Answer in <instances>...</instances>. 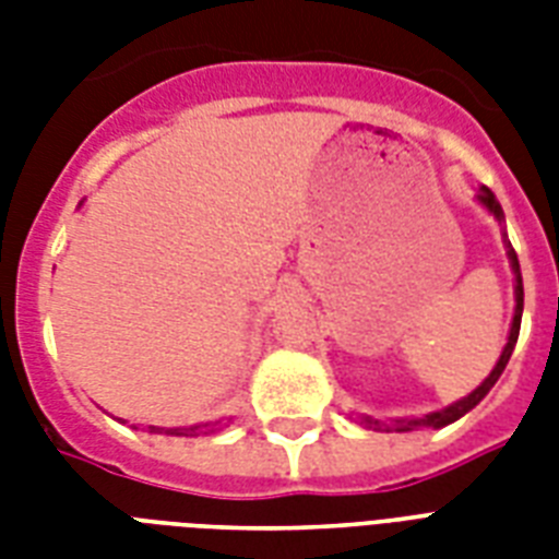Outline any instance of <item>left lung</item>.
I'll return each mask as SVG.
<instances>
[{
  "instance_id": "1",
  "label": "left lung",
  "mask_w": 559,
  "mask_h": 559,
  "mask_svg": "<svg viewBox=\"0 0 559 559\" xmlns=\"http://www.w3.org/2000/svg\"><path fill=\"white\" fill-rule=\"evenodd\" d=\"M476 200L485 205L490 214H493L499 223L504 226V211L502 205H499V200H496V193L490 191L487 186L478 188ZM502 240H504V252H508V261H511V272H513V298H516V307H513V322H511V333H508V342H504L502 348V357H499V362L493 366V371L487 373V380L478 385L476 391H469L467 397L455 400L452 406L441 408V412H429V415L424 417H394V420H377V417L371 415H362V424L368 426V429H382V432H412V429H441V426H450L455 424L459 417H464L469 412V408H476L481 400L487 397V391L493 389L496 380L502 377L504 366H508V359H511L513 348H516V340H520V324H522V301H525V293H522V272H520V258H516V252H513L511 240H508V235H504L502 228Z\"/></svg>"
}]
</instances>
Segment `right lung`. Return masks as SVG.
I'll return each mask as SVG.
<instances>
[{
    "instance_id": "add662e5",
    "label": "right lung",
    "mask_w": 559,
    "mask_h": 559,
    "mask_svg": "<svg viewBox=\"0 0 559 559\" xmlns=\"http://www.w3.org/2000/svg\"><path fill=\"white\" fill-rule=\"evenodd\" d=\"M205 426H209V424H205ZM151 432H156V435H177V438H193V435L214 432V429H202V426H174V429H168V426H151Z\"/></svg>"
}]
</instances>
